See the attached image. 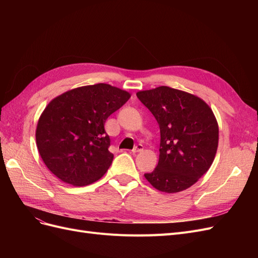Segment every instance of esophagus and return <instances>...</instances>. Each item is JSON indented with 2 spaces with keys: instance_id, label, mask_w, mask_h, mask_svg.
Returning <instances> with one entry per match:
<instances>
[{
  "instance_id": "esophagus-1",
  "label": "esophagus",
  "mask_w": 258,
  "mask_h": 258,
  "mask_svg": "<svg viewBox=\"0 0 258 258\" xmlns=\"http://www.w3.org/2000/svg\"><path fill=\"white\" fill-rule=\"evenodd\" d=\"M142 151H143V145L138 144V145H136V146L134 147V150H132L131 152L134 153V154H137V153H140V152H142Z\"/></svg>"
}]
</instances>
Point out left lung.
<instances>
[{"mask_svg": "<svg viewBox=\"0 0 258 258\" xmlns=\"http://www.w3.org/2000/svg\"><path fill=\"white\" fill-rule=\"evenodd\" d=\"M160 129L158 165L144 176L156 189L178 192L210 169L218 145V124L211 107L191 93L160 86L137 92Z\"/></svg>", "mask_w": 258, "mask_h": 258, "instance_id": "1", "label": "left lung"}]
</instances>
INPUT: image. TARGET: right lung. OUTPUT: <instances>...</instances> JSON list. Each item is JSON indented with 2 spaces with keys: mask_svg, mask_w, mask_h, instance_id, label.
<instances>
[{
  "mask_svg": "<svg viewBox=\"0 0 258 258\" xmlns=\"http://www.w3.org/2000/svg\"><path fill=\"white\" fill-rule=\"evenodd\" d=\"M129 92L108 84L69 90L45 107L35 138L41 157L62 182L86 186L98 181L112 165L107 117L130 99Z\"/></svg>",
  "mask_w": 258,
  "mask_h": 258,
  "instance_id": "obj_1",
  "label": "right lung"
}]
</instances>
